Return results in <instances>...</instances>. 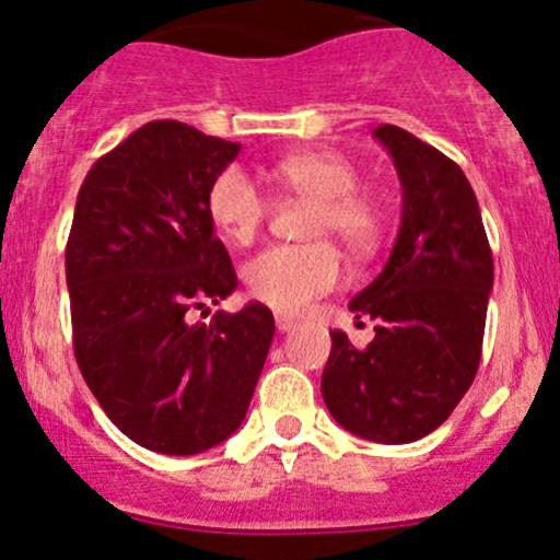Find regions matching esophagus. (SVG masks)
<instances>
[{"label":"esophagus","mask_w":560,"mask_h":560,"mask_svg":"<svg viewBox=\"0 0 560 560\" xmlns=\"http://www.w3.org/2000/svg\"><path fill=\"white\" fill-rule=\"evenodd\" d=\"M294 326H298V320H294V318L281 316V313H279V316H276V329H279L281 334H284V331H292Z\"/></svg>","instance_id":"obj_1"}]
</instances>
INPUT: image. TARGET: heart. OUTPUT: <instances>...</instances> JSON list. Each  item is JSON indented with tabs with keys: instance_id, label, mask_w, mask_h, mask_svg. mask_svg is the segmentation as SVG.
<instances>
[{
	"instance_id": "b5f03b06",
	"label": "heart",
	"mask_w": 560,
	"mask_h": 560,
	"mask_svg": "<svg viewBox=\"0 0 560 560\" xmlns=\"http://www.w3.org/2000/svg\"><path fill=\"white\" fill-rule=\"evenodd\" d=\"M273 182L289 195L311 199V236H337L345 247L369 249L378 236L374 199L358 189V168L337 152H294L276 160ZM271 213L266 189L240 165H226L210 182L208 215L229 242H255ZM247 289L279 313H300L342 279V260L329 242L268 247L244 268Z\"/></svg>"
}]
</instances>
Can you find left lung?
Segmentation results:
<instances>
[{"instance_id": "1", "label": "left lung", "mask_w": 560, "mask_h": 560, "mask_svg": "<svg viewBox=\"0 0 560 560\" xmlns=\"http://www.w3.org/2000/svg\"><path fill=\"white\" fill-rule=\"evenodd\" d=\"M402 184L384 271L350 300L376 337L365 350L331 331L320 395L339 427L382 445L432 434L471 387L492 292V249L466 173L405 128L378 126Z\"/></svg>"}]
</instances>
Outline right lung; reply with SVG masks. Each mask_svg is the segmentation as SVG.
<instances>
[{"label":"right lung","mask_w":560,"mask_h":560,"mask_svg":"<svg viewBox=\"0 0 560 560\" xmlns=\"http://www.w3.org/2000/svg\"><path fill=\"white\" fill-rule=\"evenodd\" d=\"M240 150L152 120L96 160L75 199L66 247L75 361L115 427L155 453L229 440L273 339L260 302L191 318L236 289L208 189Z\"/></svg>","instance_id":"add662e5"}]
</instances>
